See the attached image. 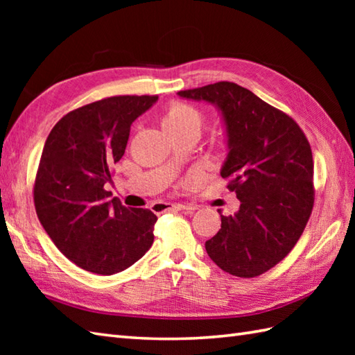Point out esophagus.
Masks as SVG:
<instances>
[{
  "label": "esophagus",
  "instance_id": "34e87169",
  "mask_svg": "<svg viewBox=\"0 0 355 355\" xmlns=\"http://www.w3.org/2000/svg\"><path fill=\"white\" fill-rule=\"evenodd\" d=\"M192 209L189 205H169V202H155L153 205V212L154 214H164L171 212V210H187Z\"/></svg>",
  "mask_w": 355,
  "mask_h": 355
}]
</instances>
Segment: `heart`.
<instances>
[{"label": "heart", "instance_id": "obj_1", "mask_svg": "<svg viewBox=\"0 0 355 355\" xmlns=\"http://www.w3.org/2000/svg\"><path fill=\"white\" fill-rule=\"evenodd\" d=\"M162 125L166 132H180V131H197L202 125V114L184 102H172L164 110L162 117Z\"/></svg>", "mask_w": 355, "mask_h": 355}]
</instances>
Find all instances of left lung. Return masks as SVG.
Instances as JSON below:
<instances>
[{
	"instance_id": "left-lung-1",
	"label": "left lung",
	"mask_w": 355,
	"mask_h": 355,
	"mask_svg": "<svg viewBox=\"0 0 355 355\" xmlns=\"http://www.w3.org/2000/svg\"><path fill=\"white\" fill-rule=\"evenodd\" d=\"M178 96L221 110L230 148L221 177L241 202L235 215H221V229L206 241V252L229 275L266 273L293 250L311 216L310 141L286 112L233 82L183 89Z\"/></svg>"
}]
</instances>
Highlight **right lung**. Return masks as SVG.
<instances>
[{"instance_id":"add662e5","label":"right lung","mask_w":355,"mask_h":355,"mask_svg":"<svg viewBox=\"0 0 355 355\" xmlns=\"http://www.w3.org/2000/svg\"><path fill=\"white\" fill-rule=\"evenodd\" d=\"M157 99L105 97L65 114L45 140L33 183L36 215L61 253L92 273H120L154 243L157 216L108 200L103 186L125 154L131 123Z\"/></svg>"}]
</instances>
